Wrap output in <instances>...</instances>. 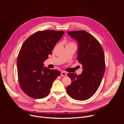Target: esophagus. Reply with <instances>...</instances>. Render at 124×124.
Masks as SVG:
<instances>
[{
    "instance_id": "1",
    "label": "esophagus",
    "mask_w": 124,
    "mask_h": 124,
    "mask_svg": "<svg viewBox=\"0 0 124 124\" xmlns=\"http://www.w3.org/2000/svg\"><path fill=\"white\" fill-rule=\"evenodd\" d=\"M61 75L62 76H63V77L66 76H67V73H66V72H65V71H62V72L61 73Z\"/></svg>"
}]
</instances>
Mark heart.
Segmentation results:
<instances>
[{
    "instance_id": "obj_1",
    "label": "heart",
    "mask_w": 124,
    "mask_h": 124,
    "mask_svg": "<svg viewBox=\"0 0 124 124\" xmlns=\"http://www.w3.org/2000/svg\"><path fill=\"white\" fill-rule=\"evenodd\" d=\"M68 45H75V44L73 43H68L66 46H68Z\"/></svg>"
}]
</instances>
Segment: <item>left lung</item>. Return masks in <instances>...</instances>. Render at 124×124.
I'll return each instance as SVG.
<instances>
[{
	"label": "left lung",
	"mask_w": 124,
	"mask_h": 124,
	"mask_svg": "<svg viewBox=\"0 0 124 124\" xmlns=\"http://www.w3.org/2000/svg\"><path fill=\"white\" fill-rule=\"evenodd\" d=\"M67 33L78 43L77 59L82 66L80 75L68 73L72 83L66 88L72 98L84 101L96 92L104 74L105 65L102 47L92 35L84 30L68 31Z\"/></svg>",
	"instance_id": "1"
}]
</instances>
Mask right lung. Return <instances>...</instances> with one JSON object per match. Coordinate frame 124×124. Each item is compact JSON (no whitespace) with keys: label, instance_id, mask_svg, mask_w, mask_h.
Returning <instances> with one entry per match:
<instances>
[{"label":"right lung","instance_id":"add662e5","mask_svg":"<svg viewBox=\"0 0 124 124\" xmlns=\"http://www.w3.org/2000/svg\"><path fill=\"white\" fill-rule=\"evenodd\" d=\"M64 32L52 30L39 31L23 43L17 59V75L23 91L34 99L46 97L60 72L44 67V61Z\"/></svg>","mask_w":124,"mask_h":124}]
</instances>
